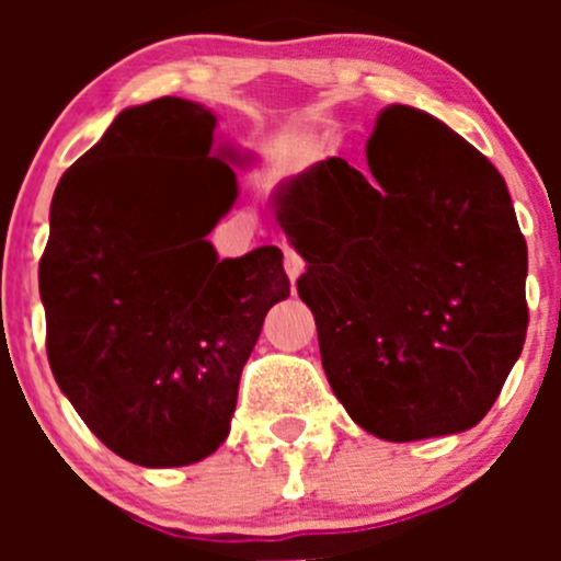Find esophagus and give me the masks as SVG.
I'll return each instance as SVG.
<instances>
[{"instance_id":"obj_1","label":"esophagus","mask_w":561,"mask_h":561,"mask_svg":"<svg viewBox=\"0 0 561 561\" xmlns=\"http://www.w3.org/2000/svg\"><path fill=\"white\" fill-rule=\"evenodd\" d=\"M285 271L290 276V282H296L304 274V260L296 252H285Z\"/></svg>"}]
</instances>
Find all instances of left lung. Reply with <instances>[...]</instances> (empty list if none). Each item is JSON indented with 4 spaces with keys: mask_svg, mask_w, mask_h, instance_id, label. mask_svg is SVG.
Returning a JSON list of instances; mask_svg holds the SVG:
<instances>
[{
    "mask_svg": "<svg viewBox=\"0 0 561 561\" xmlns=\"http://www.w3.org/2000/svg\"><path fill=\"white\" fill-rule=\"evenodd\" d=\"M369 171L328 157L274 195L307 260L333 393L388 443L478 426L526 336V241L500 171L428 113L390 105Z\"/></svg>",
    "mask_w": 561,
    "mask_h": 561,
    "instance_id": "8db88e82",
    "label": "left lung"
}]
</instances>
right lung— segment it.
Listing matches in <instances>:
<instances>
[{
	"mask_svg": "<svg viewBox=\"0 0 561 561\" xmlns=\"http://www.w3.org/2000/svg\"><path fill=\"white\" fill-rule=\"evenodd\" d=\"M211 107H124L50 201L39 298L56 386L138 467H186L228 439L265 314L290 296L279 247L219 260L206 239L239 201Z\"/></svg>",
	"mask_w": 561,
	"mask_h": 561,
	"instance_id": "1",
	"label": "right lung"
}]
</instances>
